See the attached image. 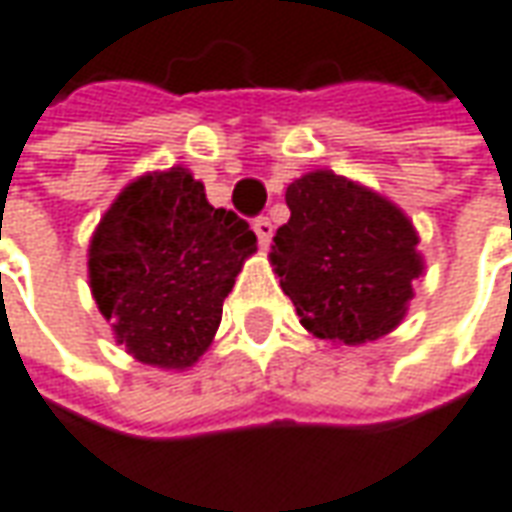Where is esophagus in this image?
I'll use <instances>...</instances> for the list:
<instances>
[{"mask_svg":"<svg viewBox=\"0 0 512 512\" xmlns=\"http://www.w3.org/2000/svg\"><path fill=\"white\" fill-rule=\"evenodd\" d=\"M253 231H256V236H259V245L267 248V245H270V239H273V222H270L267 216H259V219L253 222Z\"/></svg>","mask_w":512,"mask_h":512,"instance_id":"1","label":"esophagus"}]
</instances>
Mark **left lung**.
Listing matches in <instances>:
<instances>
[{
    "label": "left lung",
    "instance_id": "obj_1",
    "mask_svg": "<svg viewBox=\"0 0 512 512\" xmlns=\"http://www.w3.org/2000/svg\"><path fill=\"white\" fill-rule=\"evenodd\" d=\"M284 200L290 219L273 236L270 264L301 327L346 346L400 327L425 273L403 208L329 168L293 180Z\"/></svg>",
    "mask_w": 512,
    "mask_h": 512
}]
</instances>
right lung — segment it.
Wrapping results in <instances>:
<instances>
[{
	"label": "right lung",
	"mask_w": 512,
	"mask_h": 512,
	"mask_svg": "<svg viewBox=\"0 0 512 512\" xmlns=\"http://www.w3.org/2000/svg\"><path fill=\"white\" fill-rule=\"evenodd\" d=\"M253 253L248 222L214 208L188 168L146 171L89 239V290L132 358L183 372L214 344L222 301Z\"/></svg>",
	"instance_id": "1"
}]
</instances>
